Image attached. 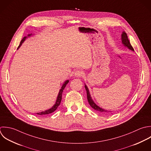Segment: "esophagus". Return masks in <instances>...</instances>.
<instances>
[{
	"label": "esophagus",
	"instance_id": "esophagus-1",
	"mask_svg": "<svg viewBox=\"0 0 151 151\" xmlns=\"http://www.w3.org/2000/svg\"><path fill=\"white\" fill-rule=\"evenodd\" d=\"M82 75H83V72L81 70H77L75 72V73H74V75L76 77H81L82 76Z\"/></svg>",
	"mask_w": 151,
	"mask_h": 151
}]
</instances>
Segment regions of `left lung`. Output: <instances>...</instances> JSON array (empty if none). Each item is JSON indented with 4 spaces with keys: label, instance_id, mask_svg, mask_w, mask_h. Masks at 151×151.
I'll return each mask as SVG.
<instances>
[{
    "label": "left lung",
    "instance_id": "1",
    "mask_svg": "<svg viewBox=\"0 0 151 151\" xmlns=\"http://www.w3.org/2000/svg\"><path fill=\"white\" fill-rule=\"evenodd\" d=\"M122 43L124 45V46H127V47H128L129 49L134 51V49L133 48V47L132 46V45H131V43L128 39V36L127 35V33L125 32H122ZM85 89H86V92H87V98H88V102L89 104V105H91V106L96 111H99L102 113H106V112H111V111H106V110H105L100 107H99L98 106H97L95 103L94 102L92 101V98L91 96V95H90V93H89V91L88 90V87L86 86V85H85Z\"/></svg>",
    "mask_w": 151,
    "mask_h": 151
}]
</instances>
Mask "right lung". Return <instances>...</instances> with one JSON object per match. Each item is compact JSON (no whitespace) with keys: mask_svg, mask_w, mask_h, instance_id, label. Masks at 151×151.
<instances>
[{"mask_svg":"<svg viewBox=\"0 0 151 151\" xmlns=\"http://www.w3.org/2000/svg\"><path fill=\"white\" fill-rule=\"evenodd\" d=\"M31 35H28V36H30ZM26 37H24L22 40L20 41V45L19 46H18L17 49L20 46V45H22V43L24 41V40L26 39ZM69 82V80H67L65 82V83L63 84L60 91H59V95L58 96V98H57V100H56V102L55 103V104L54 105V106L51 108L50 109L47 110V111H45L44 112H39V113H37V115H47V114H51L52 112H53L55 111H56V109L58 108V106H59L60 104V102H61V100H62V92L63 91V89H65L66 85L68 84V83Z\"/></svg>","mask_w":151,"mask_h":151,"instance_id":"add662e5","label":"right lung"}]
</instances>
